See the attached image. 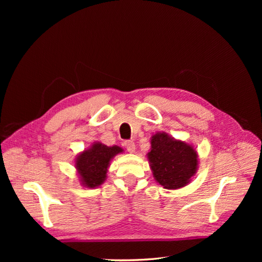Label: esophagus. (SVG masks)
<instances>
[{
    "instance_id": "34e87169",
    "label": "esophagus",
    "mask_w": 262,
    "mask_h": 262,
    "mask_svg": "<svg viewBox=\"0 0 262 262\" xmlns=\"http://www.w3.org/2000/svg\"><path fill=\"white\" fill-rule=\"evenodd\" d=\"M124 146H125L126 150L130 153H134V150H136V144H134L133 141H125Z\"/></svg>"
}]
</instances>
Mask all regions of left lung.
<instances>
[{
	"instance_id": "8db88e82",
	"label": "left lung",
	"mask_w": 262,
	"mask_h": 262,
	"mask_svg": "<svg viewBox=\"0 0 262 262\" xmlns=\"http://www.w3.org/2000/svg\"><path fill=\"white\" fill-rule=\"evenodd\" d=\"M155 180L165 189L175 190L187 186L198 170V153L191 144L176 140L166 132L150 138L146 154Z\"/></svg>"
}]
</instances>
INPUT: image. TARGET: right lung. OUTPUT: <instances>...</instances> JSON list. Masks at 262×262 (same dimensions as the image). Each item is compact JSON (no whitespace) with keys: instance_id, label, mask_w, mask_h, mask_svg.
<instances>
[{"instance_id":"obj_1","label":"right lung","mask_w":262,"mask_h":262,"mask_svg":"<svg viewBox=\"0 0 262 262\" xmlns=\"http://www.w3.org/2000/svg\"><path fill=\"white\" fill-rule=\"evenodd\" d=\"M123 152L118 146H107L100 142L94 143L75 158V168L83 187L97 188L105 182L110 162L113 158Z\"/></svg>"}]
</instances>
